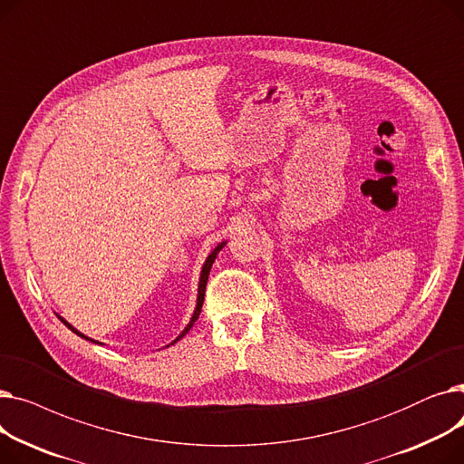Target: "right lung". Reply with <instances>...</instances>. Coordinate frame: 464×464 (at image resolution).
I'll return each mask as SVG.
<instances>
[{
  "label": "right lung",
  "mask_w": 464,
  "mask_h": 464,
  "mask_svg": "<svg viewBox=\"0 0 464 464\" xmlns=\"http://www.w3.org/2000/svg\"><path fill=\"white\" fill-rule=\"evenodd\" d=\"M227 245V240H224V242H219V245L210 252V256L207 257V261H205V265H203V269H201V278H199V287H198V304H195V310H193V315H191V320H189V324L184 327V331L173 340V343H170V344H175V343H179V340L191 329V325L195 324V320H198L199 318V314H201V308H203V301H205V289H207V280H208V275H210V269H212V263H214V259H216V256H218V252L219 250H222L224 246ZM58 318L72 331V333H75V334H79L81 338H86V340H92V338H88L86 334H82L81 331H77L75 327H72L71 324H67L63 318H62V315H58ZM92 343H95V340H92ZM169 344V346H170Z\"/></svg>",
  "instance_id": "right-lung-1"
}]
</instances>
